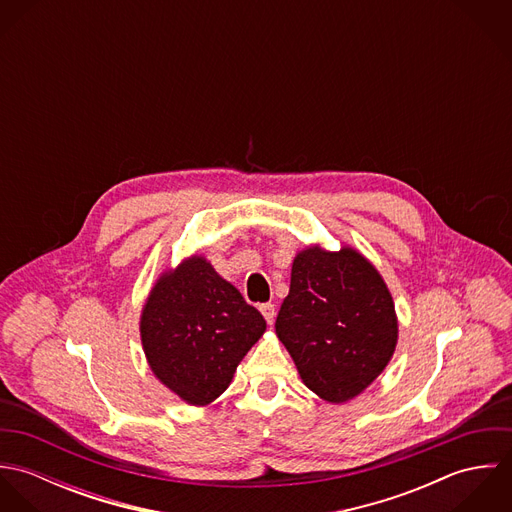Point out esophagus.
<instances>
[{
	"label": "esophagus",
	"instance_id": "34e87169",
	"mask_svg": "<svg viewBox=\"0 0 512 512\" xmlns=\"http://www.w3.org/2000/svg\"><path fill=\"white\" fill-rule=\"evenodd\" d=\"M260 311H262L264 319L268 321V325H272V323H274V317H276V307H274L272 303H262V305H260Z\"/></svg>",
	"mask_w": 512,
	"mask_h": 512
}]
</instances>
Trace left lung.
Listing matches in <instances>:
<instances>
[{
    "instance_id": "obj_1",
    "label": "left lung",
    "mask_w": 512,
    "mask_h": 512,
    "mask_svg": "<svg viewBox=\"0 0 512 512\" xmlns=\"http://www.w3.org/2000/svg\"><path fill=\"white\" fill-rule=\"evenodd\" d=\"M276 335L303 384L331 404L353 400L382 374L398 343L384 278L353 246L309 244L293 258Z\"/></svg>"
}]
</instances>
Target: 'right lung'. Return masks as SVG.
Here are the masks:
<instances>
[{
  "mask_svg": "<svg viewBox=\"0 0 512 512\" xmlns=\"http://www.w3.org/2000/svg\"><path fill=\"white\" fill-rule=\"evenodd\" d=\"M264 331L262 313L199 254L159 274L140 315L147 365L191 406L219 398Z\"/></svg>",
  "mask_w": 512,
  "mask_h": 512,
  "instance_id": "obj_1",
  "label": "right lung"
}]
</instances>
